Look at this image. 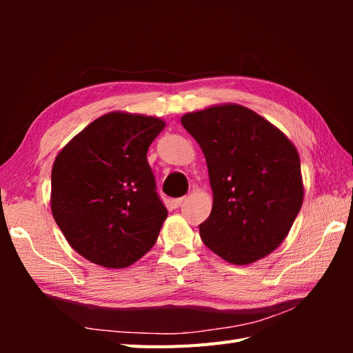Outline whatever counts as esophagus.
<instances>
[{
    "instance_id": "esophagus-1",
    "label": "esophagus",
    "mask_w": 353,
    "mask_h": 353,
    "mask_svg": "<svg viewBox=\"0 0 353 353\" xmlns=\"http://www.w3.org/2000/svg\"><path fill=\"white\" fill-rule=\"evenodd\" d=\"M186 201V197H181V199H174V200H171L170 201V205L172 206V208H179V206H182L183 203Z\"/></svg>"
}]
</instances>
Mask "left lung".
Here are the masks:
<instances>
[{"instance_id":"8db88e82","label":"left lung","mask_w":353,"mask_h":353,"mask_svg":"<svg viewBox=\"0 0 353 353\" xmlns=\"http://www.w3.org/2000/svg\"><path fill=\"white\" fill-rule=\"evenodd\" d=\"M181 123L206 157L214 203L199 226L224 261L249 265L287 238L303 203L301 157L265 118L224 103L185 114Z\"/></svg>"}]
</instances>
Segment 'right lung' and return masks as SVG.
I'll return each instance as SVG.
<instances>
[{"mask_svg":"<svg viewBox=\"0 0 353 353\" xmlns=\"http://www.w3.org/2000/svg\"><path fill=\"white\" fill-rule=\"evenodd\" d=\"M163 127L157 117L109 112L56 156L52 216L72 249L97 265L125 268L156 243L168 212L147 150Z\"/></svg>","mask_w":353,"mask_h":353,"instance_id":"add662e5","label":"right lung"}]
</instances>
